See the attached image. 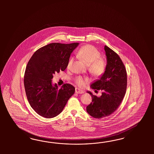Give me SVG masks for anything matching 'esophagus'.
I'll use <instances>...</instances> for the list:
<instances>
[{
  "label": "esophagus",
  "instance_id": "34e87169",
  "mask_svg": "<svg viewBox=\"0 0 154 154\" xmlns=\"http://www.w3.org/2000/svg\"><path fill=\"white\" fill-rule=\"evenodd\" d=\"M75 93L76 94H83L84 93V91L81 89L76 88L75 90Z\"/></svg>",
  "mask_w": 154,
  "mask_h": 154
}]
</instances>
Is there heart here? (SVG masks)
Returning a JSON list of instances; mask_svg holds the SVG:
<instances>
[{
	"mask_svg": "<svg viewBox=\"0 0 154 154\" xmlns=\"http://www.w3.org/2000/svg\"><path fill=\"white\" fill-rule=\"evenodd\" d=\"M77 56L86 65H88L89 70L95 76H100L106 69V62L100 57V53L92 45H86L81 47L77 52ZM72 60L70 59L67 64V68H69ZM89 81L87 77H77L75 82L79 87H83Z\"/></svg>",
	"mask_w": 154,
	"mask_h": 154,
	"instance_id": "heart-1",
	"label": "heart"
}]
</instances>
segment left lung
I'll use <instances>...</instances> for the list:
<instances>
[{"label":"left lung","mask_w":154,"mask_h":154,"mask_svg":"<svg viewBox=\"0 0 154 154\" xmlns=\"http://www.w3.org/2000/svg\"><path fill=\"white\" fill-rule=\"evenodd\" d=\"M107 65L100 79L91 85L92 89L102 90L100 97L88 91L92 102L86 107V111L91 116L102 119L109 116L120 105L126 93V68L120 56L107 46H104Z\"/></svg>","instance_id":"8db88e82"}]
</instances>
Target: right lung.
<instances>
[{"instance_id": "obj_1", "label": "right lung", "mask_w": 154, "mask_h": 154, "mask_svg": "<svg viewBox=\"0 0 154 154\" xmlns=\"http://www.w3.org/2000/svg\"><path fill=\"white\" fill-rule=\"evenodd\" d=\"M79 43H52L34 53L26 65L24 87L28 102L40 116L52 118L60 114L75 88L65 84L60 89L52 84L53 75L67 67L70 54Z\"/></svg>"}]
</instances>
